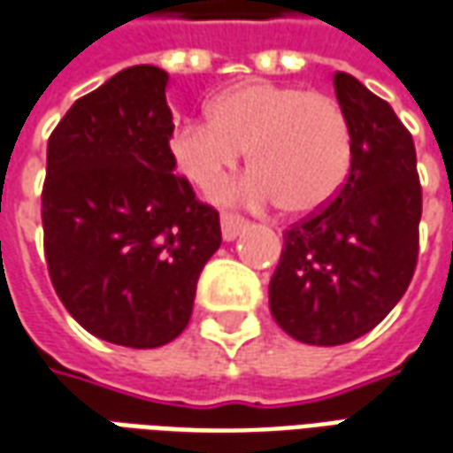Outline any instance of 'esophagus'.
I'll return each instance as SVG.
<instances>
[{"label": "esophagus", "instance_id": "obj_1", "mask_svg": "<svg viewBox=\"0 0 453 453\" xmlns=\"http://www.w3.org/2000/svg\"><path fill=\"white\" fill-rule=\"evenodd\" d=\"M248 226V220L237 213H223L220 216V230H223V240H235L240 230Z\"/></svg>", "mask_w": 453, "mask_h": 453}]
</instances>
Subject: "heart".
I'll return each instance as SVG.
<instances>
[{
  "mask_svg": "<svg viewBox=\"0 0 453 453\" xmlns=\"http://www.w3.org/2000/svg\"><path fill=\"white\" fill-rule=\"evenodd\" d=\"M245 150L252 173L223 198L311 216L346 186L353 129L334 97L302 85L248 81L218 95L211 119H188L172 134L179 169L203 191H213Z\"/></svg>",
  "mask_w": 453,
  "mask_h": 453,
  "instance_id": "1",
  "label": "heart"
}]
</instances>
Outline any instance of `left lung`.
<instances>
[{
	"label": "left lung",
	"instance_id": "obj_1",
	"mask_svg": "<svg viewBox=\"0 0 453 453\" xmlns=\"http://www.w3.org/2000/svg\"><path fill=\"white\" fill-rule=\"evenodd\" d=\"M353 129V169L331 203L284 230L270 309L289 336L341 346L403 299L419 252L422 186L412 134L353 75H334Z\"/></svg>",
	"mask_w": 453,
	"mask_h": 453
}]
</instances>
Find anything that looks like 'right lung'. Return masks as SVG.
Returning a JSON list of instances; mask_svg holds the SVG:
<instances>
[{
	"label": "right lung",
	"instance_id": "1",
	"mask_svg": "<svg viewBox=\"0 0 453 453\" xmlns=\"http://www.w3.org/2000/svg\"><path fill=\"white\" fill-rule=\"evenodd\" d=\"M169 75L132 65L75 100L50 132L41 194L53 289L93 336L159 348L188 326L220 248L213 205L173 172Z\"/></svg>",
	"mask_w": 453,
	"mask_h": 453
}]
</instances>
